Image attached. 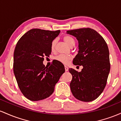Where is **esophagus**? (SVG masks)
Instances as JSON below:
<instances>
[{
  "label": "esophagus",
  "mask_w": 121,
  "mask_h": 121,
  "mask_svg": "<svg viewBox=\"0 0 121 121\" xmlns=\"http://www.w3.org/2000/svg\"><path fill=\"white\" fill-rule=\"evenodd\" d=\"M65 71H67L68 70H69V67H68L67 66H65Z\"/></svg>",
  "instance_id": "1"
}]
</instances>
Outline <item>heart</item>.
Listing matches in <instances>:
<instances>
[{
    "label": "heart",
    "instance_id": "1",
    "mask_svg": "<svg viewBox=\"0 0 121 121\" xmlns=\"http://www.w3.org/2000/svg\"><path fill=\"white\" fill-rule=\"evenodd\" d=\"M63 40L69 46H71V45H73L74 44L75 45V40L73 38L71 37L70 36H68V35H66L63 37ZM56 39H54L52 41L51 44V50H54L55 48V46H56ZM72 56L70 55H64V54H60V55H59L58 56H56L55 58V59L56 60L59 61V62H61V63H63V64H67L68 62H69L71 59Z\"/></svg>",
    "mask_w": 121,
    "mask_h": 121
}]
</instances>
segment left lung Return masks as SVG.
Here are the masks:
<instances>
[{
	"instance_id": "left-lung-1",
	"label": "left lung",
	"mask_w": 121,
	"mask_h": 121,
	"mask_svg": "<svg viewBox=\"0 0 121 121\" xmlns=\"http://www.w3.org/2000/svg\"><path fill=\"white\" fill-rule=\"evenodd\" d=\"M78 41V53L73 59L74 65L82 66L78 72L69 69L73 76L70 84L75 98L83 102L97 99L104 91L110 70L109 51L102 36L90 28L67 31Z\"/></svg>"
}]
</instances>
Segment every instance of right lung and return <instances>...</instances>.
<instances>
[{
	"label": "right lung",
	"instance_id": "obj_1",
	"mask_svg": "<svg viewBox=\"0 0 121 121\" xmlns=\"http://www.w3.org/2000/svg\"><path fill=\"white\" fill-rule=\"evenodd\" d=\"M60 30L34 28L17 42L13 53V73L23 95L32 101L50 97L65 73L64 65L58 60L50 67L43 63L44 56L51 54V44Z\"/></svg>",
	"mask_w": 121,
	"mask_h": 121
}]
</instances>
